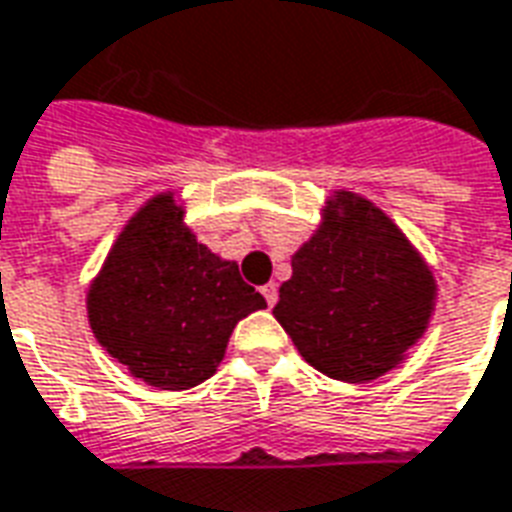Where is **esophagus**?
Masks as SVG:
<instances>
[{
	"label": "esophagus",
	"instance_id": "esophagus-1",
	"mask_svg": "<svg viewBox=\"0 0 512 512\" xmlns=\"http://www.w3.org/2000/svg\"><path fill=\"white\" fill-rule=\"evenodd\" d=\"M263 298H266L268 306L276 304V298H279V290H276V282H268V285H263Z\"/></svg>",
	"mask_w": 512,
	"mask_h": 512
}]
</instances>
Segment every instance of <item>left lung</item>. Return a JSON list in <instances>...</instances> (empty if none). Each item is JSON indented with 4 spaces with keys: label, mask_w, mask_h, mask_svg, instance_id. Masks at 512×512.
Instances as JSON below:
<instances>
[{
    "label": "left lung",
    "mask_w": 512,
    "mask_h": 512,
    "mask_svg": "<svg viewBox=\"0 0 512 512\" xmlns=\"http://www.w3.org/2000/svg\"><path fill=\"white\" fill-rule=\"evenodd\" d=\"M434 306L437 276L407 233L369 198L333 189L274 317L309 366L361 385L404 363Z\"/></svg>",
    "instance_id": "obj_1"
}]
</instances>
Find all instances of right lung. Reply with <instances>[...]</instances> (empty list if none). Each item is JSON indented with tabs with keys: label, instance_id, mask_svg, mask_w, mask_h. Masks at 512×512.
I'll return each instance as SVG.
<instances>
[{
	"label": "right lung",
	"instance_id": "add662e5",
	"mask_svg": "<svg viewBox=\"0 0 512 512\" xmlns=\"http://www.w3.org/2000/svg\"><path fill=\"white\" fill-rule=\"evenodd\" d=\"M176 189L149 198L121 227L86 287L94 339L140 382L187 391L217 372L230 333L266 298L200 244Z\"/></svg>",
	"mask_w": 512,
	"mask_h": 512
}]
</instances>
